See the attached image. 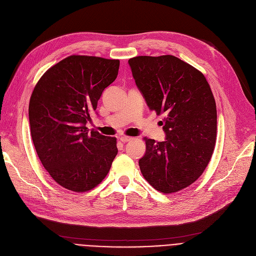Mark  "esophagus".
I'll return each mask as SVG.
<instances>
[{"mask_svg": "<svg viewBox=\"0 0 256 256\" xmlns=\"http://www.w3.org/2000/svg\"><path fill=\"white\" fill-rule=\"evenodd\" d=\"M132 140V137H128V136H121L120 137V141L122 142V143H126V142H130Z\"/></svg>", "mask_w": 256, "mask_h": 256, "instance_id": "34e87169", "label": "esophagus"}]
</instances>
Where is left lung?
<instances>
[{
  "label": "left lung",
  "instance_id": "left-lung-1",
  "mask_svg": "<svg viewBox=\"0 0 256 256\" xmlns=\"http://www.w3.org/2000/svg\"><path fill=\"white\" fill-rule=\"evenodd\" d=\"M128 65L150 110L165 115L166 139L145 138L141 172L160 192L180 191L202 174L216 143L217 109L210 85L199 70L171 55L139 56Z\"/></svg>",
  "mask_w": 256,
  "mask_h": 256
}]
</instances>
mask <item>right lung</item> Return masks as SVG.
I'll use <instances>...</instances> for the list:
<instances>
[{
    "instance_id": "right-lung-1",
    "label": "right lung",
    "mask_w": 256,
    "mask_h": 256,
    "mask_svg": "<svg viewBox=\"0 0 256 256\" xmlns=\"http://www.w3.org/2000/svg\"><path fill=\"white\" fill-rule=\"evenodd\" d=\"M118 70L119 60L70 56L50 67L34 88L29 121L35 150L52 180L67 190L93 189L118 152L116 138L86 128Z\"/></svg>"
}]
</instances>
